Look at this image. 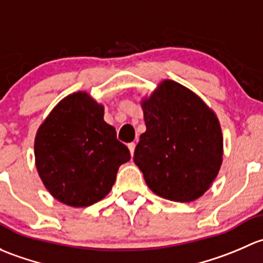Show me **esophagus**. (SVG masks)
Listing matches in <instances>:
<instances>
[{
    "mask_svg": "<svg viewBox=\"0 0 263 263\" xmlns=\"http://www.w3.org/2000/svg\"><path fill=\"white\" fill-rule=\"evenodd\" d=\"M128 148H129V151H130V154L133 157V154H134V151H135V143H129Z\"/></svg>",
    "mask_w": 263,
    "mask_h": 263,
    "instance_id": "1",
    "label": "esophagus"
}]
</instances>
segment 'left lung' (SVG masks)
I'll list each match as a JSON object with an SVG mask.
<instances>
[{"label": "left lung", "mask_w": 263, "mask_h": 263, "mask_svg": "<svg viewBox=\"0 0 263 263\" xmlns=\"http://www.w3.org/2000/svg\"><path fill=\"white\" fill-rule=\"evenodd\" d=\"M147 130L134 163L148 187L177 202L199 199L213 185L223 162V133L216 114L172 80H163L140 101Z\"/></svg>", "instance_id": "left-lung-1"}]
</instances>
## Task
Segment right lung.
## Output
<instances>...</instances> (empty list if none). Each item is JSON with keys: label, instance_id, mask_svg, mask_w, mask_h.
I'll return each mask as SVG.
<instances>
[{"label": "right lung", "instance_id": "obj_1", "mask_svg": "<svg viewBox=\"0 0 263 263\" xmlns=\"http://www.w3.org/2000/svg\"><path fill=\"white\" fill-rule=\"evenodd\" d=\"M34 154L45 189L72 208L104 199L119 167L130 159L115 128L104 120V105L85 91L73 92L55 105L37 129Z\"/></svg>", "mask_w": 263, "mask_h": 263}]
</instances>
